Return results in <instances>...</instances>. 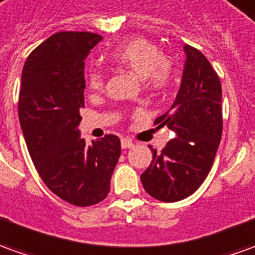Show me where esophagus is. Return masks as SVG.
<instances>
[{
    "label": "esophagus",
    "mask_w": 255,
    "mask_h": 255,
    "mask_svg": "<svg viewBox=\"0 0 255 255\" xmlns=\"http://www.w3.org/2000/svg\"><path fill=\"white\" fill-rule=\"evenodd\" d=\"M121 145H122V148L126 150V148H131V147L134 145V143L131 141L130 138H122V140H121Z\"/></svg>",
    "instance_id": "esophagus-1"
}]
</instances>
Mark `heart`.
<instances>
[{"instance_id":"obj_1","label":"heart","mask_w":255,"mask_h":255,"mask_svg":"<svg viewBox=\"0 0 255 255\" xmlns=\"http://www.w3.org/2000/svg\"><path fill=\"white\" fill-rule=\"evenodd\" d=\"M108 59L114 66L141 77L145 86L152 90H161L171 77V66L165 61L162 51L144 38L130 40L119 45L111 52ZM87 84L91 90H101L104 84L103 72L98 69L89 72Z\"/></svg>"}]
</instances>
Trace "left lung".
<instances>
[{"mask_svg": "<svg viewBox=\"0 0 255 255\" xmlns=\"http://www.w3.org/2000/svg\"><path fill=\"white\" fill-rule=\"evenodd\" d=\"M186 54L176 100L154 121L168 126L176 138L161 152L151 147L152 161L141 173L144 190L165 203L189 197L204 182L222 136V87L208 59L196 48L183 45Z\"/></svg>", "mask_w": 255, "mask_h": 255, "instance_id": "obj_1", "label": "left lung"}]
</instances>
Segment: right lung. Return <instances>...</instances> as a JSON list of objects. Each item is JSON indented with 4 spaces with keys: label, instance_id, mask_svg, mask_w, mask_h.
<instances>
[{
    "label": "right lung",
    "instance_id": "1",
    "mask_svg": "<svg viewBox=\"0 0 255 255\" xmlns=\"http://www.w3.org/2000/svg\"><path fill=\"white\" fill-rule=\"evenodd\" d=\"M103 37L59 31L26 59L19 93V121L38 175L54 194L77 207L103 201L121 157V140L107 134L80 138L84 59Z\"/></svg>",
    "mask_w": 255,
    "mask_h": 255
}]
</instances>
